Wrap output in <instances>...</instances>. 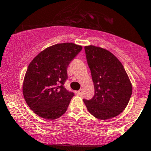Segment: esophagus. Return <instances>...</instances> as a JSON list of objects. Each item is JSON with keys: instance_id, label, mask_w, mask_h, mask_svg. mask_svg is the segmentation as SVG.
Segmentation results:
<instances>
[{"instance_id": "1", "label": "esophagus", "mask_w": 151, "mask_h": 151, "mask_svg": "<svg viewBox=\"0 0 151 151\" xmlns=\"http://www.w3.org/2000/svg\"><path fill=\"white\" fill-rule=\"evenodd\" d=\"M82 93H83V90L82 89H80L79 91H76V94H77V95H81Z\"/></svg>"}]
</instances>
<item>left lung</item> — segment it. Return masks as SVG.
<instances>
[{"label":"left lung","instance_id":"8db88e82","mask_svg":"<svg viewBox=\"0 0 151 151\" xmlns=\"http://www.w3.org/2000/svg\"><path fill=\"white\" fill-rule=\"evenodd\" d=\"M86 55L92 77L95 95L83 100L88 112L95 118L106 120L116 117L127 107L133 86L116 56L106 49L85 46Z\"/></svg>","mask_w":151,"mask_h":151}]
</instances>
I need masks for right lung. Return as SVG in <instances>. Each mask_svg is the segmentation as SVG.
<instances>
[{"label": "right lung", "mask_w": 151, "mask_h": 151, "mask_svg": "<svg viewBox=\"0 0 151 151\" xmlns=\"http://www.w3.org/2000/svg\"><path fill=\"white\" fill-rule=\"evenodd\" d=\"M83 47L72 42L56 44L35 56L28 65L22 91L25 101L39 116L54 120L67 110L74 93L64 87L67 68Z\"/></svg>", "instance_id": "add662e5"}]
</instances>
